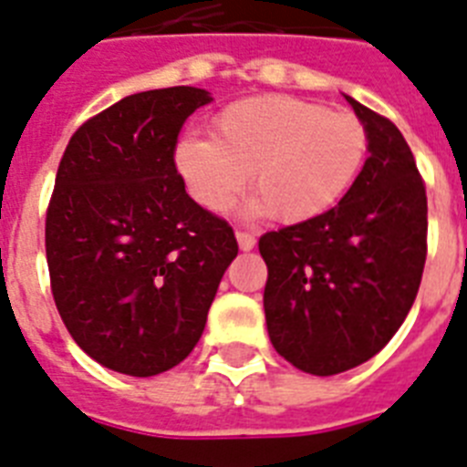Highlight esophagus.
<instances>
[{
    "instance_id": "34e87169",
    "label": "esophagus",
    "mask_w": 467,
    "mask_h": 467,
    "mask_svg": "<svg viewBox=\"0 0 467 467\" xmlns=\"http://www.w3.org/2000/svg\"><path fill=\"white\" fill-rule=\"evenodd\" d=\"M237 242H239V249L242 251H251L254 246H256V237L251 233H246V230H237Z\"/></svg>"
}]
</instances>
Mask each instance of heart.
<instances>
[{"instance_id":"b5f03b06","label":"heart","mask_w":467,"mask_h":467,"mask_svg":"<svg viewBox=\"0 0 467 467\" xmlns=\"http://www.w3.org/2000/svg\"><path fill=\"white\" fill-rule=\"evenodd\" d=\"M367 155L368 133L357 115L273 93L218 112L213 138L185 136L176 166L206 211L228 209L251 173L254 211L307 223L346 197Z\"/></svg>"}]
</instances>
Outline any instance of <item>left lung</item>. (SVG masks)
Returning a JSON list of instances; mask_svg holds the SVG:
<instances>
[{"label":"left lung","mask_w":467,"mask_h":467,"mask_svg":"<svg viewBox=\"0 0 467 467\" xmlns=\"http://www.w3.org/2000/svg\"><path fill=\"white\" fill-rule=\"evenodd\" d=\"M348 103L368 133L352 188L319 218L258 242L267 334L286 362L315 376L383 350L416 301L428 254V197L411 148L388 117Z\"/></svg>","instance_id":"1"}]
</instances>
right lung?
I'll return each mask as SVG.
<instances>
[{
  "label": "right lung",
  "mask_w": 467,
  "mask_h": 467,
  "mask_svg": "<svg viewBox=\"0 0 467 467\" xmlns=\"http://www.w3.org/2000/svg\"><path fill=\"white\" fill-rule=\"evenodd\" d=\"M211 103L194 87L133 93L72 133L47 209L51 294L103 367L157 376L197 346L237 256L228 221L185 192L178 133Z\"/></svg>",
  "instance_id": "add662e5"
}]
</instances>
